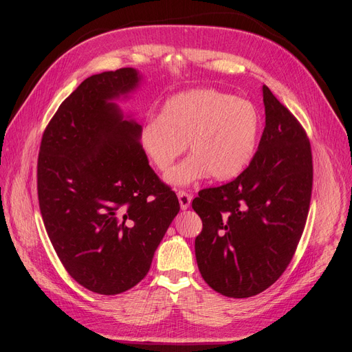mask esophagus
<instances>
[{"instance_id": "obj_1", "label": "esophagus", "mask_w": 352, "mask_h": 352, "mask_svg": "<svg viewBox=\"0 0 352 352\" xmlns=\"http://www.w3.org/2000/svg\"><path fill=\"white\" fill-rule=\"evenodd\" d=\"M177 198H179L180 208L182 210H186L190 206V201H192V197H190L188 192H185V190H179Z\"/></svg>"}]
</instances>
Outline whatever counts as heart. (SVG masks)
<instances>
[{"label": "heart", "mask_w": 352, "mask_h": 352, "mask_svg": "<svg viewBox=\"0 0 352 352\" xmlns=\"http://www.w3.org/2000/svg\"><path fill=\"white\" fill-rule=\"evenodd\" d=\"M261 119L247 101L217 89L173 95L160 117L140 127V146L150 164L166 170L185 151L190 155L166 175L173 186H189L208 175L216 180L239 176L257 150Z\"/></svg>", "instance_id": "1"}]
</instances>
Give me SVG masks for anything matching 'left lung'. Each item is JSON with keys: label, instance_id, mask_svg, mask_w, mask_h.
<instances>
[{"label": "left lung", "instance_id": "8db88e82", "mask_svg": "<svg viewBox=\"0 0 352 352\" xmlns=\"http://www.w3.org/2000/svg\"><path fill=\"white\" fill-rule=\"evenodd\" d=\"M265 126L250 166L232 182L202 189L192 208L198 269L230 298L267 289L291 263L310 208L313 157L294 114L263 85Z\"/></svg>", "mask_w": 352, "mask_h": 352}]
</instances>
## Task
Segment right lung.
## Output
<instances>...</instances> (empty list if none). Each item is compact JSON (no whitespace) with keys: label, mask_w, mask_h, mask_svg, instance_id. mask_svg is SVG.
I'll return each mask as SVG.
<instances>
[{"label":"right lung","mask_w":352,"mask_h":352,"mask_svg":"<svg viewBox=\"0 0 352 352\" xmlns=\"http://www.w3.org/2000/svg\"><path fill=\"white\" fill-rule=\"evenodd\" d=\"M136 69L85 79L42 135L38 199L60 261L87 289L116 295L140 283L179 212L140 146V127L116 100L141 83Z\"/></svg>","instance_id":"right-lung-1"}]
</instances>
